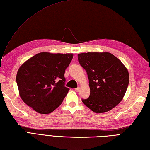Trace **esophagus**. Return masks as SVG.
I'll return each instance as SVG.
<instances>
[{
    "mask_svg": "<svg viewBox=\"0 0 150 150\" xmlns=\"http://www.w3.org/2000/svg\"><path fill=\"white\" fill-rule=\"evenodd\" d=\"M75 90L76 92H79V91H80V90H81V88L80 87H78L77 88H75Z\"/></svg>",
    "mask_w": 150,
    "mask_h": 150,
    "instance_id": "1",
    "label": "esophagus"
}]
</instances>
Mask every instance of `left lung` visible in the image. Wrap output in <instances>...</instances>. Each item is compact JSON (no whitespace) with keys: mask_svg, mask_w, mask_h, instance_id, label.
Segmentation results:
<instances>
[{"mask_svg":"<svg viewBox=\"0 0 150 150\" xmlns=\"http://www.w3.org/2000/svg\"><path fill=\"white\" fill-rule=\"evenodd\" d=\"M78 60L87 72L90 88V96L82 103L97 113L107 112L119 104L129 80L122 62L108 52L79 53Z\"/></svg>","mask_w":150,"mask_h":150,"instance_id":"1","label":"left lung"}]
</instances>
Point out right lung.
I'll list each match as a JSON object with an SVG mask.
<instances>
[{"mask_svg":"<svg viewBox=\"0 0 150 150\" xmlns=\"http://www.w3.org/2000/svg\"><path fill=\"white\" fill-rule=\"evenodd\" d=\"M73 53L42 52L19 68L16 81L19 95L28 106L41 114L52 113L66 96L64 73Z\"/></svg>","mask_w":150,"mask_h":150,"instance_id":"right-lung-1","label":"right lung"}]
</instances>
